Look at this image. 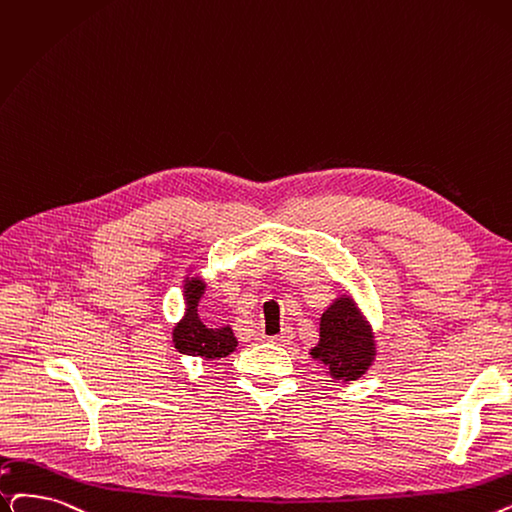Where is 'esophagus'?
Wrapping results in <instances>:
<instances>
[{
    "label": "esophagus",
    "instance_id": "esophagus-1",
    "mask_svg": "<svg viewBox=\"0 0 512 512\" xmlns=\"http://www.w3.org/2000/svg\"><path fill=\"white\" fill-rule=\"evenodd\" d=\"M293 341V328H282V332L280 335H276V337H270V343H274V345H288Z\"/></svg>",
    "mask_w": 512,
    "mask_h": 512
}]
</instances>
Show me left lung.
<instances>
[{
	"label": "left lung",
	"instance_id": "1",
	"mask_svg": "<svg viewBox=\"0 0 512 512\" xmlns=\"http://www.w3.org/2000/svg\"><path fill=\"white\" fill-rule=\"evenodd\" d=\"M332 381H358L376 355L374 332L349 295H339L320 318V341L309 351Z\"/></svg>",
	"mask_w": 512,
	"mask_h": 512
}]
</instances>
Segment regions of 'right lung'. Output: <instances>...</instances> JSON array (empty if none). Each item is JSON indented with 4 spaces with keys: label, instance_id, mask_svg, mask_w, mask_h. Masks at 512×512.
<instances>
[{
    "label": "right lung",
    "instance_id": "right-lung-1",
    "mask_svg": "<svg viewBox=\"0 0 512 512\" xmlns=\"http://www.w3.org/2000/svg\"><path fill=\"white\" fill-rule=\"evenodd\" d=\"M205 280L192 276L184 280V299L186 311L184 318L173 328V345L184 355H196V358L205 360H219L230 355L238 341L230 326H217L209 328L201 322L198 316V301L205 295Z\"/></svg>",
    "mask_w": 512,
    "mask_h": 512
}]
</instances>
